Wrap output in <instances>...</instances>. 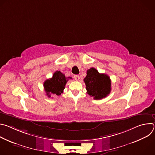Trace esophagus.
<instances>
[{"label": "esophagus", "mask_w": 155, "mask_h": 155, "mask_svg": "<svg viewBox=\"0 0 155 155\" xmlns=\"http://www.w3.org/2000/svg\"><path fill=\"white\" fill-rule=\"evenodd\" d=\"M74 78H75V80L78 81L80 80V76L78 75H74Z\"/></svg>", "instance_id": "obj_1"}]
</instances>
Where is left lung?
Instances as JSON below:
<instances>
[{"label":"left lung","instance_id":"obj_1","mask_svg":"<svg viewBox=\"0 0 155 155\" xmlns=\"http://www.w3.org/2000/svg\"><path fill=\"white\" fill-rule=\"evenodd\" d=\"M87 93L96 100L107 97L111 91V80L105 74H100L96 69H88L84 78Z\"/></svg>","mask_w":155,"mask_h":155}]
</instances>
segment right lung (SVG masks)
Returning a JSON list of instances; mask_svg holds the SVG:
<instances>
[{"label":"right lung","instance_id":"add662e5","mask_svg":"<svg viewBox=\"0 0 155 155\" xmlns=\"http://www.w3.org/2000/svg\"><path fill=\"white\" fill-rule=\"evenodd\" d=\"M66 78L64 74H62L60 71H56L53 75V77L47 80L43 83L44 89L47 93L48 97H51V94L59 96L63 93L66 83L69 80Z\"/></svg>","mask_w":155,"mask_h":155}]
</instances>
